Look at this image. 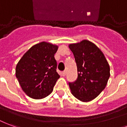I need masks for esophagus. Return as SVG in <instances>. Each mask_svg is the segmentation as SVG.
<instances>
[{"mask_svg": "<svg viewBox=\"0 0 127 127\" xmlns=\"http://www.w3.org/2000/svg\"><path fill=\"white\" fill-rule=\"evenodd\" d=\"M62 75L63 76H65L66 75V72H65V71H64V72H62Z\"/></svg>", "mask_w": 127, "mask_h": 127, "instance_id": "1", "label": "esophagus"}]
</instances>
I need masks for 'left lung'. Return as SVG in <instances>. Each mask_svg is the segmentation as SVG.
Listing matches in <instances>:
<instances>
[{"mask_svg": "<svg viewBox=\"0 0 127 127\" xmlns=\"http://www.w3.org/2000/svg\"><path fill=\"white\" fill-rule=\"evenodd\" d=\"M77 65L78 78L69 83L71 93L78 100L88 102L95 99L106 87L110 76L104 55L94 43L83 40L69 44Z\"/></svg>", "mask_w": 127, "mask_h": 127, "instance_id": "1", "label": "left lung"}]
</instances>
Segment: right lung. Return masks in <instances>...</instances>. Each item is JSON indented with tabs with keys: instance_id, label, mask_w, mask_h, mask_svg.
I'll return each mask as SVG.
<instances>
[{
	"instance_id": "add662e5",
	"label": "right lung",
	"mask_w": 127,
	"mask_h": 127,
	"mask_svg": "<svg viewBox=\"0 0 127 127\" xmlns=\"http://www.w3.org/2000/svg\"><path fill=\"white\" fill-rule=\"evenodd\" d=\"M58 47L44 41L38 43L25 53L17 63L16 77L22 90L30 97L40 99L52 93L60 78L54 57Z\"/></svg>"
}]
</instances>
